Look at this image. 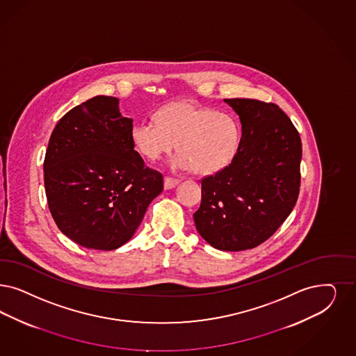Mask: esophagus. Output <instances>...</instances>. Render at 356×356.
<instances>
[{
    "label": "esophagus",
    "instance_id": "1",
    "mask_svg": "<svg viewBox=\"0 0 356 356\" xmlns=\"http://www.w3.org/2000/svg\"><path fill=\"white\" fill-rule=\"evenodd\" d=\"M178 184H179V179H175V178L165 177V179H163V187H165V190L174 188V187H175Z\"/></svg>",
    "mask_w": 356,
    "mask_h": 356
}]
</instances>
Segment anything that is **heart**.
<instances>
[{
    "instance_id": "obj_1",
    "label": "heart",
    "mask_w": 356,
    "mask_h": 356,
    "mask_svg": "<svg viewBox=\"0 0 356 356\" xmlns=\"http://www.w3.org/2000/svg\"><path fill=\"white\" fill-rule=\"evenodd\" d=\"M134 147L156 161L169 154L178 143L179 156L172 168L207 175L227 168L236 156L241 128L235 116L211 106L175 102L159 108L156 120L136 121L131 128Z\"/></svg>"
}]
</instances>
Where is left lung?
Returning a JSON list of instances; mask_svg holds the SVG:
<instances>
[{"mask_svg": "<svg viewBox=\"0 0 356 356\" xmlns=\"http://www.w3.org/2000/svg\"><path fill=\"white\" fill-rule=\"evenodd\" d=\"M224 102L238 115L241 141L227 168L202 179L194 222L213 248L236 252L260 245L289 216L300 193L302 144L276 104Z\"/></svg>", "mask_w": 356, "mask_h": 356, "instance_id": "8db88e82", "label": "left lung"}]
</instances>
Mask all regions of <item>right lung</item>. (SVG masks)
I'll return each mask as SVG.
<instances>
[{
  "label": "right lung",
  "instance_id": "add662e5",
  "mask_svg": "<svg viewBox=\"0 0 356 356\" xmlns=\"http://www.w3.org/2000/svg\"><path fill=\"white\" fill-rule=\"evenodd\" d=\"M119 99L95 96L55 125L43 163L49 209L63 235L84 248L124 245L163 190L131 140Z\"/></svg>",
  "mask_w": 356,
  "mask_h": 356
}]
</instances>
